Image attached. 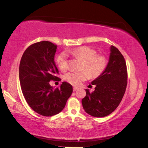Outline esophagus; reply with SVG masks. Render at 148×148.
<instances>
[{"instance_id": "obj_1", "label": "esophagus", "mask_w": 148, "mask_h": 148, "mask_svg": "<svg viewBox=\"0 0 148 148\" xmlns=\"http://www.w3.org/2000/svg\"><path fill=\"white\" fill-rule=\"evenodd\" d=\"M77 90H78V88L75 87V86L73 88V91H74V92H75V91H76Z\"/></svg>"}]
</instances>
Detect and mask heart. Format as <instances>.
I'll return each instance as SVG.
<instances>
[{
	"label": "heart",
	"mask_w": 148,
	"mask_h": 148,
	"mask_svg": "<svg viewBox=\"0 0 148 148\" xmlns=\"http://www.w3.org/2000/svg\"><path fill=\"white\" fill-rule=\"evenodd\" d=\"M69 53L83 62L82 70L80 72H71L65 75V79L74 86H77L89 77H97L101 75L108 65V60L104 56L97 55L95 49L83 46L74 49ZM57 65L61 71H65L69 67L67 55L65 52L60 54L56 60Z\"/></svg>",
	"instance_id": "b5f03b06"
}]
</instances>
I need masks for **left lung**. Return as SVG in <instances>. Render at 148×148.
<instances>
[{"mask_svg": "<svg viewBox=\"0 0 148 148\" xmlns=\"http://www.w3.org/2000/svg\"><path fill=\"white\" fill-rule=\"evenodd\" d=\"M95 85L92 93L86 89L82 105L88 114L97 118L104 117L118 108L127 84V69L123 56L114 46L110 47L108 64L103 73L93 80Z\"/></svg>", "mask_w": 148, "mask_h": 148, "instance_id": "1", "label": "left lung"}]
</instances>
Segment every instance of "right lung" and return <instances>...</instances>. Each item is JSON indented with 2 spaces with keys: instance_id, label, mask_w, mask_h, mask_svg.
Returning a JSON list of instances; mask_svg holds the SVG:
<instances>
[{
  "instance_id": "obj_1",
  "label": "right lung",
  "mask_w": 148,
  "mask_h": 148,
  "mask_svg": "<svg viewBox=\"0 0 148 148\" xmlns=\"http://www.w3.org/2000/svg\"><path fill=\"white\" fill-rule=\"evenodd\" d=\"M57 46L40 41L28 47L21 58L19 77L22 93L34 111L45 116L61 112L72 93V86L62 82L54 89L49 81H60L56 76L58 69L54 61Z\"/></svg>"
}]
</instances>
